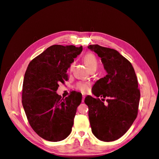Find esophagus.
Returning <instances> with one entry per match:
<instances>
[{
	"label": "esophagus",
	"instance_id": "1",
	"mask_svg": "<svg viewBox=\"0 0 159 159\" xmlns=\"http://www.w3.org/2000/svg\"><path fill=\"white\" fill-rule=\"evenodd\" d=\"M85 95L84 93L82 94V102H84V99H85Z\"/></svg>",
	"mask_w": 159,
	"mask_h": 159
}]
</instances>
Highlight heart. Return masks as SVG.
<instances>
[{
  "label": "heart",
  "mask_w": 159,
  "mask_h": 159,
  "mask_svg": "<svg viewBox=\"0 0 159 159\" xmlns=\"http://www.w3.org/2000/svg\"><path fill=\"white\" fill-rule=\"evenodd\" d=\"M84 62H85L86 66L88 67V68L89 71L97 69L98 66V60H97V58H96L94 54H93L92 53H88V54H86L84 56ZM74 65H75V62L73 61L71 64L70 67V69L71 70L74 68ZM75 88L81 91H82V92H86V91H88V89L89 88V85L87 83L79 82L76 84Z\"/></svg>",
  "instance_id": "heart-1"
}]
</instances>
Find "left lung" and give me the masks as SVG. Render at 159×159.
Returning <instances> with one entry per match:
<instances>
[{"instance_id":"obj_1","label":"left lung","mask_w":159,"mask_h":159,"mask_svg":"<svg viewBox=\"0 0 159 159\" xmlns=\"http://www.w3.org/2000/svg\"><path fill=\"white\" fill-rule=\"evenodd\" d=\"M88 48L101 57L107 72L93 85V94L109 98L107 105L91 95L85 98L91 131L100 141H113L128 131L137 116L140 100L137 78L131 62L117 50L97 44Z\"/></svg>"}]
</instances>
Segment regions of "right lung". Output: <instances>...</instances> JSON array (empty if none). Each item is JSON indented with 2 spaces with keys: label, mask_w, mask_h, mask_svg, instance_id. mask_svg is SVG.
<instances>
[{
  "label": "right lung",
  "mask_w": 159,
  "mask_h": 159,
  "mask_svg": "<svg viewBox=\"0 0 159 159\" xmlns=\"http://www.w3.org/2000/svg\"><path fill=\"white\" fill-rule=\"evenodd\" d=\"M82 46L53 45L28 64L24 78L22 103L30 126L47 141L64 140L71 133L82 95L75 91L65 99L56 93L68 80L67 70Z\"/></svg>",
  "instance_id": "obj_1"
}]
</instances>
